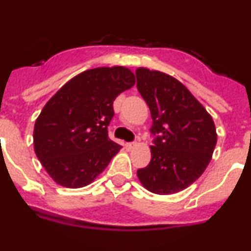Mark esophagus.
Returning a JSON list of instances; mask_svg holds the SVG:
<instances>
[{
  "label": "esophagus",
  "mask_w": 251,
  "mask_h": 251,
  "mask_svg": "<svg viewBox=\"0 0 251 251\" xmlns=\"http://www.w3.org/2000/svg\"><path fill=\"white\" fill-rule=\"evenodd\" d=\"M137 146L136 142H132V143H127V148L128 150H132V148H134Z\"/></svg>",
  "instance_id": "obj_1"
}]
</instances>
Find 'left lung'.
I'll return each instance as SVG.
<instances>
[{
  "instance_id": "1",
  "label": "left lung",
  "mask_w": 251,
  "mask_h": 251,
  "mask_svg": "<svg viewBox=\"0 0 251 251\" xmlns=\"http://www.w3.org/2000/svg\"><path fill=\"white\" fill-rule=\"evenodd\" d=\"M137 89L152 115L151 162L137 171L148 191L171 195L196 181L211 161L217 142L211 115L181 81L138 68Z\"/></svg>"
}]
</instances>
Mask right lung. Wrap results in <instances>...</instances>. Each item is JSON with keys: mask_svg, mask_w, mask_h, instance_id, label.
Wrapping results in <instances>:
<instances>
[{"mask_svg": "<svg viewBox=\"0 0 251 251\" xmlns=\"http://www.w3.org/2000/svg\"><path fill=\"white\" fill-rule=\"evenodd\" d=\"M134 83V74L124 66L90 69L45 104L35 122L34 150L57 185H89L119 152L121 146L108 137L113 101Z\"/></svg>", "mask_w": 251, "mask_h": 251, "instance_id": "1", "label": "right lung"}]
</instances>
